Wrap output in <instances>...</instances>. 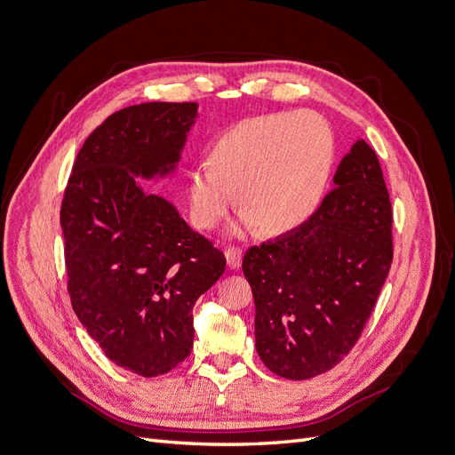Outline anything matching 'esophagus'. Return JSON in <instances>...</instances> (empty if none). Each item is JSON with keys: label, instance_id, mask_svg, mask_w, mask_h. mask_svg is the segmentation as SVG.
<instances>
[{"label": "esophagus", "instance_id": "esophagus-1", "mask_svg": "<svg viewBox=\"0 0 455 455\" xmlns=\"http://www.w3.org/2000/svg\"><path fill=\"white\" fill-rule=\"evenodd\" d=\"M226 259H228L229 269H237L241 266L243 251L239 249V246H228V249H226Z\"/></svg>", "mask_w": 455, "mask_h": 455}]
</instances>
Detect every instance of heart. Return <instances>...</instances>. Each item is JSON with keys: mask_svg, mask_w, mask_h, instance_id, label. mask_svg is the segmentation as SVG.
<instances>
[{"mask_svg": "<svg viewBox=\"0 0 455 455\" xmlns=\"http://www.w3.org/2000/svg\"><path fill=\"white\" fill-rule=\"evenodd\" d=\"M332 164L334 134L319 114L244 119L216 140L211 163L189 172L191 220L199 229L216 228L235 191L243 226L281 235L315 212Z\"/></svg>", "mask_w": 455, "mask_h": 455, "instance_id": "b5f03b06", "label": "heart"}]
</instances>
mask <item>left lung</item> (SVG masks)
I'll return each instance as SVG.
<instances>
[{
    "label": "left lung",
    "mask_w": 455,
    "mask_h": 455,
    "mask_svg": "<svg viewBox=\"0 0 455 455\" xmlns=\"http://www.w3.org/2000/svg\"><path fill=\"white\" fill-rule=\"evenodd\" d=\"M309 220L251 246L256 351L273 374L309 379L359 341L393 261V211L376 151L353 144Z\"/></svg>",
    "instance_id": "left-lung-1"
}]
</instances>
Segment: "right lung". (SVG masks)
<instances>
[{"label":"right lung","instance_id":"obj_1","mask_svg":"<svg viewBox=\"0 0 455 455\" xmlns=\"http://www.w3.org/2000/svg\"><path fill=\"white\" fill-rule=\"evenodd\" d=\"M196 117V102L119 109L81 146L64 189L72 307L109 361L144 378L189 355L191 309L226 271L224 252L134 178L172 172Z\"/></svg>","mask_w":455,"mask_h":455}]
</instances>
